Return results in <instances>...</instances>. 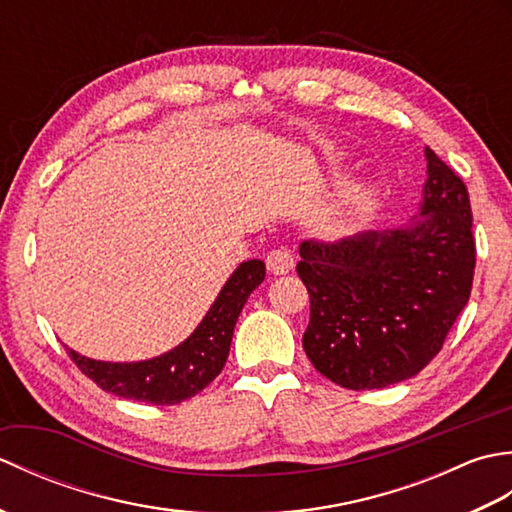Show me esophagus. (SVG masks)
<instances>
[{
  "instance_id": "esophagus-1",
  "label": "esophagus",
  "mask_w": 512,
  "mask_h": 512,
  "mask_svg": "<svg viewBox=\"0 0 512 512\" xmlns=\"http://www.w3.org/2000/svg\"><path fill=\"white\" fill-rule=\"evenodd\" d=\"M292 266H295V257H292L290 250L284 246L270 250L266 257V268H268V273H273V275H286V273H290Z\"/></svg>"
}]
</instances>
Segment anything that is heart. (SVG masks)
I'll use <instances>...</instances> for the list:
<instances>
[{
    "label": "heart",
    "mask_w": 512,
    "mask_h": 512,
    "mask_svg": "<svg viewBox=\"0 0 512 512\" xmlns=\"http://www.w3.org/2000/svg\"><path fill=\"white\" fill-rule=\"evenodd\" d=\"M347 228V213H339L334 217V220L330 222V226H328V231L330 233H341V231H345Z\"/></svg>",
    "instance_id": "heart-1"
}]
</instances>
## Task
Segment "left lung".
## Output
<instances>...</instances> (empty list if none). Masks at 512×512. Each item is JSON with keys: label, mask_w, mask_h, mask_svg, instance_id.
Returning a JSON list of instances; mask_svg holds the SVG:
<instances>
[{"label": "left lung", "mask_w": 512, "mask_h": 512, "mask_svg": "<svg viewBox=\"0 0 512 512\" xmlns=\"http://www.w3.org/2000/svg\"><path fill=\"white\" fill-rule=\"evenodd\" d=\"M424 156V200L407 226L299 246L297 275L310 295L303 350L317 372L345 389L416 376L442 350L471 297L469 191L436 151L427 147Z\"/></svg>", "instance_id": "obj_1"}]
</instances>
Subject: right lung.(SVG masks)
Segmentation results:
<instances>
[{
    "label": "right lung",
    "instance_id": "obj_1",
    "mask_svg": "<svg viewBox=\"0 0 512 512\" xmlns=\"http://www.w3.org/2000/svg\"><path fill=\"white\" fill-rule=\"evenodd\" d=\"M264 277L266 264L259 259L239 264L202 323L187 341L167 354L140 363L94 361L76 354L70 347L68 354L74 365L103 391L129 400L151 402V405H178L200 394L222 372L239 312Z\"/></svg>",
    "mask_w": 512,
    "mask_h": 512
}]
</instances>
